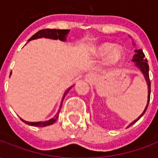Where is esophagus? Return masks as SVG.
Masks as SVG:
<instances>
[{"label": "esophagus", "instance_id": "esophagus-1", "mask_svg": "<svg viewBox=\"0 0 158 158\" xmlns=\"http://www.w3.org/2000/svg\"><path fill=\"white\" fill-rule=\"evenodd\" d=\"M95 78V73H89L88 74H86L85 76V80L86 81H88V82H90V81H92L93 79Z\"/></svg>", "mask_w": 158, "mask_h": 158}]
</instances>
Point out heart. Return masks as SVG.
<instances>
[{
	"label": "heart",
	"mask_w": 158,
	"mask_h": 158,
	"mask_svg": "<svg viewBox=\"0 0 158 158\" xmlns=\"http://www.w3.org/2000/svg\"><path fill=\"white\" fill-rule=\"evenodd\" d=\"M97 52L100 55L108 54V62L111 64H114L123 58V52L121 47H115L114 44L112 43H104L101 45L97 49Z\"/></svg>",
	"instance_id": "heart-1"
}]
</instances>
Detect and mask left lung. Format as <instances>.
I'll return each instance as SVG.
<instances>
[{"label":"left lung","instance_id":"obj_1","mask_svg":"<svg viewBox=\"0 0 158 158\" xmlns=\"http://www.w3.org/2000/svg\"><path fill=\"white\" fill-rule=\"evenodd\" d=\"M145 57V54L143 53L142 50L141 49H139V50H135V54L134 55V57H133V61L135 62V65L140 69V71L143 73V74L146 78V82H147V85H148V100H147V105H146V108L144 110L143 113L140 115V116L138 118L135 120L134 122L131 123L128 127H130L131 125H133L135 123H136L138 120H139L141 117L144 115V113H146V109L148 107V104H149L150 102V95H151V81H150L149 78V65L147 63V60L144 58Z\"/></svg>","mask_w":158,"mask_h":158}]
</instances>
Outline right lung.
<instances>
[{"label": "right lung", "instance_id": "obj_1", "mask_svg": "<svg viewBox=\"0 0 158 158\" xmlns=\"http://www.w3.org/2000/svg\"><path fill=\"white\" fill-rule=\"evenodd\" d=\"M69 29H41V30H40L37 33H35L34 35L29 40H32L35 39H38V38H42V37H44V38H49V39H54V40H57L59 39L60 40H66V36L68 35V33H69ZM71 89V87L69 88L66 93L64 94V96H63V98L65 97L66 94L69 92V89ZM62 106V105H61ZM61 106H60V109H61ZM60 109H59L58 113L53 118L50 119L48 121H45V122H35V123H33V122H26L24 120H23V122H24L26 124H29V125L31 126H35V127H45V126H48L51 125L52 123H54L56 121V119L58 118V113L60 112Z\"/></svg>", "mask_w": 158, "mask_h": 158}]
</instances>
